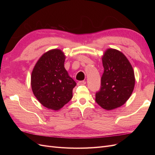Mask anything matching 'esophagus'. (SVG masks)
I'll return each instance as SVG.
<instances>
[{
  "label": "esophagus",
  "mask_w": 155,
  "mask_h": 155,
  "mask_svg": "<svg viewBox=\"0 0 155 155\" xmlns=\"http://www.w3.org/2000/svg\"><path fill=\"white\" fill-rule=\"evenodd\" d=\"M86 84V82L85 81H80L78 83V85H85Z\"/></svg>",
  "instance_id": "1"
}]
</instances>
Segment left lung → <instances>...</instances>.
I'll list each match as a JSON object with an SVG mask.
<instances>
[{
	"mask_svg": "<svg viewBox=\"0 0 155 155\" xmlns=\"http://www.w3.org/2000/svg\"><path fill=\"white\" fill-rule=\"evenodd\" d=\"M102 63L104 72L96 101L103 109L110 110L122 106L129 100L134 87V73L128 59L118 50L107 49Z\"/></svg>",
	"mask_w": 155,
	"mask_h": 155,
	"instance_id": "1",
	"label": "left lung"
}]
</instances>
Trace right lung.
<instances>
[{
	"label": "right lung",
	"instance_id": "1",
	"mask_svg": "<svg viewBox=\"0 0 155 155\" xmlns=\"http://www.w3.org/2000/svg\"><path fill=\"white\" fill-rule=\"evenodd\" d=\"M65 58L62 50H50L42 55L32 70L33 93L48 109L58 110L72 97L76 83L64 68Z\"/></svg>",
	"mask_w": 155,
	"mask_h": 155
}]
</instances>
